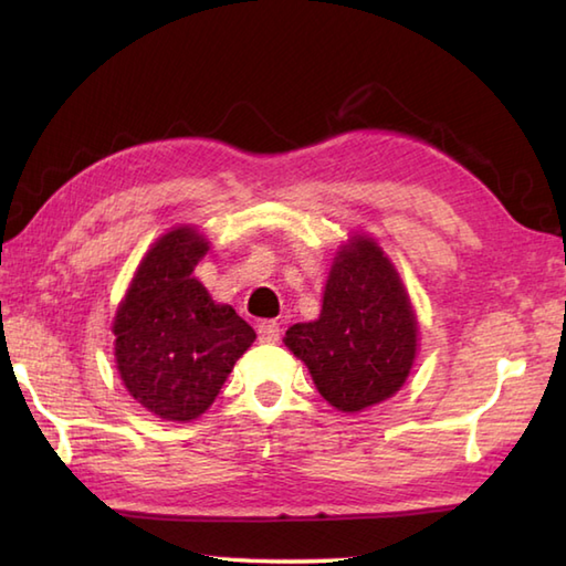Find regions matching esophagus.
<instances>
[{
	"instance_id": "esophagus-1",
	"label": "esophagus",
	"mask_w": 566,
	"mask_h": 566,
	"mask_svg": "<svg viewBox=\"0 0 566 566\" xmlns=\"http://www.w3.org/2000/svg\"><path fill=\"white\" fill-rule=\"evenodd\" d=\"M256 332H259V339L263 344H273V342H279V337H281V327H279V322H275V319H261L256 325Z\"/></svg>"
}]
</instances>
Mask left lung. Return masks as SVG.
<instances>
[{
	"mask_svg": "<svg viewBox=\"0 0 566 566\" xmlns=\"http://www.w3.org/2000/svg\"><path fill=\"white\" fill-rule=\"evenodd\" d=\"M418 315L378 241L354 234L334 253L319 317L285 332L332 408L361 412L394 398L418 356Z\"/></svg>",
	"mask_w": 566,
	"mask_h": 566,
	"instance_id": "1",
	"label": "left lung"
}]
</instances>
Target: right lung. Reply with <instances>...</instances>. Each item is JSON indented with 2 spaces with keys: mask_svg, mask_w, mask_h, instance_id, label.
<instances>
[{
  "mask_svg": "<svg viewBox=\"0 0 566 566\" xmlns=\"http://www.w3.org/2000/svg\"><path fill=\"white\" fill-rule=\"evenodd\" d=\"M210 241L172 227L144 253L112 319L114 361L129 396L156 418L190 422L212 406L256 332L195 279Z\"/></svg>",
  "mask_w": 566,
  "mask_h": 566,
  "instance_id": "right-lung-1",
  "label": "right lung"
}]
</instances>
